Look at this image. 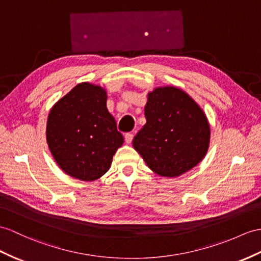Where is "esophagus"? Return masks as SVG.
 <instances>
[{"instance_id": "34e87169", "label": "esophagus", "mask_w": 261, "mask_h": 261, "mask_svg": "<svg viewBox=\"0 0 261 261\" xmlns=\"http://www.w3.org/2000/svg\"><path fill=\"white\" fill-rule=\"evenodd\" d=\"M133 141V134H130V133H126L125 134V142L127 144H130Z\"/></svg>"}]
</instances>
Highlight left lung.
Instances as JSON below:
<instances>
[{"label":"left lung","mask_w":261,"mask_h":261,"mask_svg":"<svg viewBox=\"0 0 261 261\" xmlns=\"http://www.w3.org/2000/svg\"><path fill=\"white\" fill-rule=\"evenodd\" d=\"M146 124L133 146L147 166L164 177L192 169L206 155L211 129L204 112L179 88H156L145 106Z\"/></svg>","instance_id":"left-lung-1"}]
</instances>
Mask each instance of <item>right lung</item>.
I'll use <instances>...</instances> for the list:
<instances>
[{
	"mask_svg": "<svg viewBox=\"0 0 261 261\" xmlns=\"http://www.w3.org/2000/svg\"><path fill=\"white\" fill-rule=\"evenodd\" d=\"M106 99L101 87L81 83L48 114V148L59 166L76 179L92 181L103 176L124 143Z\"/></svg>",
	"mask_w": 261,
	"mask_h": 261,
	"instance_id": "obj_1",
	"label": "right lung"
}]
</instances>
